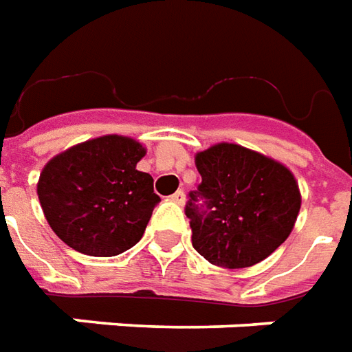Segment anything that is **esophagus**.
I'll list each match as a JSON object with an SVG mask.
<instances>
[{
	"label": "esophagus",
	"instance_id": "1",
	"mask_svg": "<svg viewBox=\"0 0 352 352\" xmlns=\"http://www.w3.org/2000/svg\"><path fill=\"white\" fill-rule=\"evenodd\" d=\"M170 201L176 204H184L186 203V193H184V191H176V193L170 197Z\"/></svg>",
	"mask_w": 352,
	"mask_h": 352
}]
</instances>
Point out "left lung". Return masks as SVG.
<instances>
[{
	"label": "left lung",
	"mask_w": 352,
	"mask_h": 352,
	"mask_svg": "<svg viewBox=\"0 0 352 352\" xmlns=\"http://www.w3.org/2000/svg\"><path fill=\"white\" fill-rule=\"evenodd\" d=\"M195 163L203 182L186 204L193 248L226 269L250 267L271 256L300 212L294 174L236 144L204 149Z\"/></svg>",
	"instance_id": "8db88e82"
}]
</instances>
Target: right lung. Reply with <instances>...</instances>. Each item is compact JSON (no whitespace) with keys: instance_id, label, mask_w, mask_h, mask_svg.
Returning <instances> with one entry per match:
<instances>
[{"instance_id":"obj_1","label":"right lung","mask_w":352,"mask_h":352,"mask_svg":"<svg viewBox=\"0 0 352 352\" xmlns=\"http://www.w3.org/2000/svg\"><path fill=\"white\" fill-rule=\"evenodd\" d=\"M144 155L136 140L109 134L45 164L37 195L58 239L96 258L123 254L138 243L161 201L153 178L136 170Z\"/></svg>"}]
</instances>
